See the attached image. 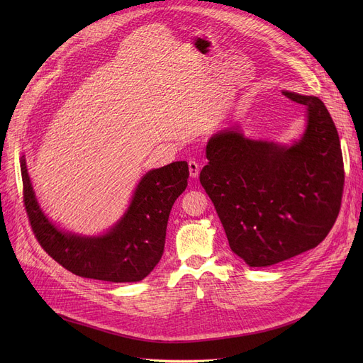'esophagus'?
<instances>
[{
    "mask_svg": "<svg viewBox=\"0 0 363 363\" xmlns=\"http://www.w3.org/2000/svg\"><path fill=\"white\" fill-rule=\"evenodd\" d=\"M188 169H189V177H191L193 179H196L200 174V166L196 160H189L188 162Z\"/></svg>",
    "mask_w": 363,
    "mask_h": 363,
    "instance_id": "esophagus-1",
    "label": "esophagus"
}]
</instances>
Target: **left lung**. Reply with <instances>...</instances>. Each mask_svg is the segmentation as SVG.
<instances>
[{
	"instance_id": "left-lung-1",
	"label": "left lung",
	"mask_w": 363,
	"mask_h": 363,
	"mask_svg": "<svg viewBox=\"0 0 363 363\" xmlns=\"http://www.w3.org/2000/svg\"><path fill=\"white\" fill-rule=\"evenodd\" d=\"M282 94L306 108L300 140L289 145L223 129L208 140V163L200 172L231 250L252 268L315 249L341 206L345 167L325 104L313 95Z\"/></svg>"
}]
</instances>
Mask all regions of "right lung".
I'll return each instance as SVG.
<instances>
[{
    "label": "right lung",
    "instance_id": "obj_1",
    "mask_svg": "<svg viewBox=\"0 0 363 363\" xmlns=\"http://www.w3.org/2000/svg\"><path fill=\"white\" fill-rule=\"evenodd\" d=\"M23 201L32 231L43 249L63 268L82 278L138 282L160 262L167 219L188 185V163L174 162L148 170L138 182L123 216L100 235L63 231L43 212L35 197L26 159L21 157Z\"/></svg>",
    "mask_w": 363,
    "mask_h": 363
}]
</instances>
